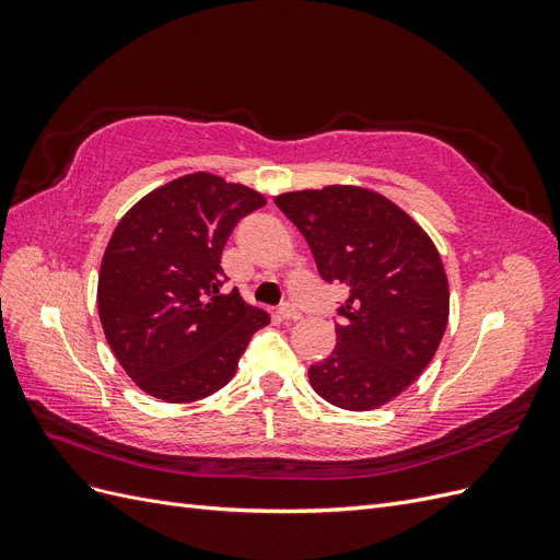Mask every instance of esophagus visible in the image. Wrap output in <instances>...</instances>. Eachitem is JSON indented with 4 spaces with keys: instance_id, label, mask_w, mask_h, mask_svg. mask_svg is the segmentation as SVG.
I'll return each instance as SVG.
<instances>
[{
    "instance_id": "obj_1",
    "label": "esophagus",
    "mask_w": 560,
    "mask_h": 560,
    "mask_svg": "<svg viewBox=\"0 0 560 560\" xmlns=\"http://www.w3.org/2000/svg\"><path fill=\"white\" fill-rule=\"evenodd\" d=\"M280 317H282L284 322H296V319H301V313H299L294 306H282V308H280Z\"/></svg>"
}]
</instances>
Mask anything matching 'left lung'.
<instances>
[{
    "instance_id": "1",
    "label": "left lung",
    "mask_w": 560,
    "mask_h": 560,
    "mask_svg": "<svg viewBox=\"0 0 560 560\" xmlns=\"http://www.w3.org/2000/svg\"><path fill=\"white\" fill-rule=\"evenodd\" d=\"M276 206L303 233L322 280L350 290L338 306L334 352L308 369L313 389L338 409H378L425 371L442 343V257L409 214L362 186L280 194Z\"/></svg>"
}]
</instances>
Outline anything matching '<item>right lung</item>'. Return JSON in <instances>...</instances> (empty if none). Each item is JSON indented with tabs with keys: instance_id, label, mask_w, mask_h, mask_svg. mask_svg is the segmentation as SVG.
<instances>
[{
	"instance_id": "1",
	"label": "right lung",
	"mask_w": 560,
	"mask_h": 560,
	"mask_svg": "<svg viewBox=\"0 0 560 560\" xmlns=\"http://www.w3.org/2000/svg\"><path fill=\"white\" fill-rule=\"evenodd\" d=\"M266 198L210 173L184 175L124 214L97 278L100 322L118 364L147 395L186 404L217 393L270 317L222 294V249Z\"/></svg>"
}]
</instances>
